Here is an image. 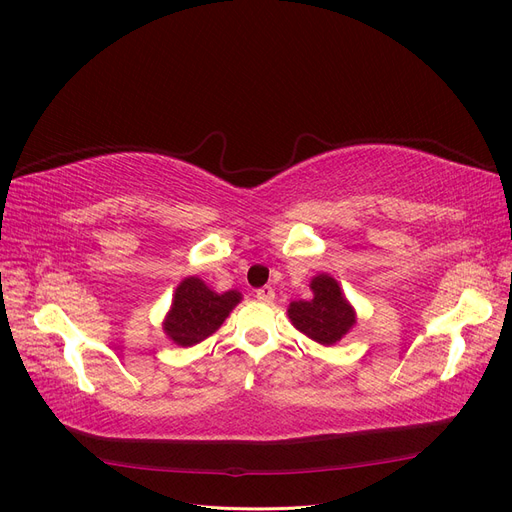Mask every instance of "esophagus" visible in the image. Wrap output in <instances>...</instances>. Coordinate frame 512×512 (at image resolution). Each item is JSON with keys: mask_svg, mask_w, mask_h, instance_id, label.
Returning a JSON list of instances; mask_svg holds the SVG:
<instances>
[{"mask_svg": "<svg viewBox=\"0 0 512 512\" xmlns=\"http://www.w3.org/2000/svg\"><path fill=\"white\" fill-rule=\"evenodd\" d=\"M255 295H257V299H259V301H266V304H270V301L274 299V289H272L270 285H266V287L257 289V291H255Z\"/></svg>", "mask_w": 512, "mask_h": 512, "instance_id": "34e87169", "label": "esophagus"}]
</instances>
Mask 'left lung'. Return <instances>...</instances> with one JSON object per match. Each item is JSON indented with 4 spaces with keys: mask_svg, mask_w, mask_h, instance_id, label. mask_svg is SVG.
Here are the masks:
<instances>
[{
    "mask_svg": "<svg viewBox=\"0 0 512 512\" xmlns=\"http://www.w3.org/2000/svg\"><path fill=\"white\" fill-rule=\"evenodd\" d=\"M310 287L314 297L310 301H293L289 306V318L301 333L312 337L314 342L331 346L356 323L354 312L331 276H316Z\"/></svg>",
    "mask_w": 512,
    "mask_h": 512,
    "instance_id": "left-lung-1",
    "label": "left lung"
}]
</instances>
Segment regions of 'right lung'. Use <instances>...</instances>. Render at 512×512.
<instances>
[{
    "label": "right lung",
    "mask_w": 512,
    "mask_h": 512,
    "mask_svg": "<svg viewBox=\"0 0 512 512\" xmlns=\"http://www.w3.org/2000/svg\"><path fill=\"white\" fill-rule=\"evenodd\" d=\"M240 301V293H215L196 276L185 278L175 291L164 331L179 346H194L215 333Z\"/></svg>",
    "instance_id": "add662e5"
}]
</instances>
